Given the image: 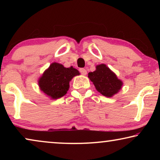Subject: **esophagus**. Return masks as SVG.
<instances>
[{"instance_id":"esophagus-1","label":"esophagus","mask_w":160,"mask_h":160,"mask_svg":"<svg viewBox=\"0 0 160 160\" xmlns=\"http://www.w3.org/2000/svg\"><path fill=\"white\" fill-rule=\"evenodd\" d=\"M79 71H80L81 73H82V75H84V76H86V75H87V71L86 69H84V68H80Z\"/></svg>"}]
</instances>
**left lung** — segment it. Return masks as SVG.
<instances>
[{"instance_id": "1", "label": "left lung", "mask_w": 160, "mask_h": 160, "mask_svg": "<svg viewBox=\"0 0 160 160\" xmlns=\"http://www.w3.org/2000/svg\"><path fill=\"white\" fill-rule=\"evenodd\" d=\"M88 77L97 91L107 98L113 97L123 86L122 81L105 64L98 65L95 71L88 73Z\"/></svg>"}]
</instances>
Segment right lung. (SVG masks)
Segmentation results:
<instances>
[{
    "label": "right lung",
    "mask_w": 160,
    "mask_h": 160,
    "mask_svg": "<svg viewBox=\"0 0 160 160\" xmlns=\"http://www.w3.org/2000/svg\"><path fill=\"white\" fill-rule=\"evenodd\" d=\"M78 75L79 71L73 66L65 68L60 63L52 62L38 78L39 88L51 99H58L67 93L70 82Z\"/></svg>",
    "instance_id": "obj_1"
}]
</instances>
